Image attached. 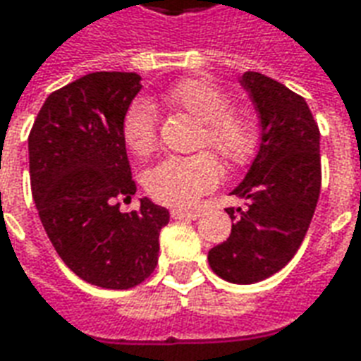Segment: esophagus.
I'll use <instances>...</instances> for the list:
<instances>
[{"label": "esophagus", "instance_id": "1", "mask_svg": "<svg viewBox=\"0 0 361 361\" xmlns=\"http://www.w3.org/2000/svg\"><path fill=\"white\" fill-rule=\"evenodd\" d=\"M201 216V211H188V209H173L172 219H191L195 220Z\"/></svg>", "mask_w": 361, "mask_h": 361}]
</instances>
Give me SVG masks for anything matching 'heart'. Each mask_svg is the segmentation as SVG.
Listing matches in <instances>:
<instances>
[{"label": "heart", "instance_id": "b5f03b06", "mask_svg": "<svg viewBox=\"0 0 361 361\" xmlns=\"http://www.w3.org/2000/svg\"><path fill=\"white\" fill-rule=\"evenodd\" d=\"M168 110L183 111L201 129L197 147H209L228 168L242 170L250 166L261 149V129L255 116L245 108L230 106L232 98L216 82L207 79H183L173 82L162 94ZM121 139L135 157H149L157 149V116L149 102H133L121 119ZM222 176L219 160L211 152L191 157H170L152 166L145 176V188L158 203L189 207L212 189Z\"/></svg>", "mask_w": 361, "mask_h": 361}]
</instances>
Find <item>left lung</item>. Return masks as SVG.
I'll return each instance as SVG.
<instances>
[{"label":"left lung","instance_id":"8db88e82","mask_svg":"<svg viewBox=\"0 0 361 361\" xmlns=\"http://www.w3.org/2000/svg\"><path fill=\"white\" fill-rule=\"evenodd\" d=\"M261 118V149L232 195L247 209L228 211L232 234L209 251L220 279L253 284L279 272L300 250L321 191L319 127L303 96L267 75L245 71Z\"/></svg>","mask_w":361,"mask_h":361}]
</instances>
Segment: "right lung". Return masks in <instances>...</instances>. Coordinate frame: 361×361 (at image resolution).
<instances>
[{
    "instance_id": "add662e5",
    "label": "right lung",
    "mask_w": 361,
    "mask_h": 361,
    "mask_svg": "<svg viewBox=\"0 0 361 361\" xmlns=\"http://www.w3.org/2000/svg\"><path fill=\"white\" fill-rule=\"evenodd\" d=\"M139 81L121 71L85 75L46 98L28 135L30 189L51 245L79 279L110 290L149 279L170 220L147 197L139 211H119L137 191L121 119Z\"/></svg>"
}]
</instances>
